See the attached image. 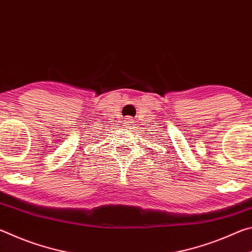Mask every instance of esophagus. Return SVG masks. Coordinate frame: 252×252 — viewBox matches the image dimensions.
I'll return each mask as SVG.
<instances>
[{"instance_id":"1","label":"esophagus","mask_w":252,"mask_h":252,"mask_svg":"<svg viewBox=\"0 0 252 252\" xmlns=\"http://www.w3.org/2000/svg\"><path fill=\"white\" fill-rule=\"evenodd\" d=\"M123 125H125L126 127H132V126H133V121H132V119L130 117L126 118V120L123 121Z\"/></svg>"}]
</instances>
